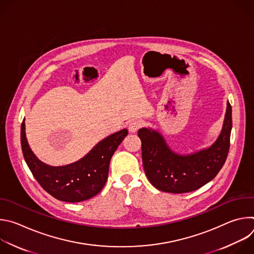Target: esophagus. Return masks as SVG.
I'll return each mask as SVG.
<instances>
[{"label":"esophagus","instance_id":"obj_1","mask_svg":"<svg viewBox=\"0 0 254 254\" xmlns=\"http://www.w3.org/2000/svg\"><path fill=\"white\" fill-rule=\"evenodd\" d=\"M143 125L142 121L140 120H133L131 122H129V124L127 125V128L130 132H135L138 130L139 127H141Z\"/></svg>","mask_w":254,"mask_h":254}]
</instances>
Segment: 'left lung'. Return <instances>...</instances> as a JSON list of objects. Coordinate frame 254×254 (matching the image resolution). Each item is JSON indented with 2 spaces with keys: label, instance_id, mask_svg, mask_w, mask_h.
Here are the masks:
<instances>
[{
  "label": "left lung",
  "instance_id": "obj_1",
  "mask_svg": "<svg viewBox=\"0 0 254 254\" xmlns=\"http://www.w3.org/2000/svg\"><path fill=\"white\" fill-rule=\"evenodd\" d=\"M232 108L227 101L222 129L208 148L191 154L174 152L164 135L151 127L138 129L144 173L151 184L168 193L195 191L213 180L223 167L230 146Z\"/></svg>",
  "mask_w": 254,
  "mask_h": 254
}]
</instances>
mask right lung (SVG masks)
I'll use <instances>...</instances> for the list:
<instances>
[{"label":"right lung","instance_id":"add662e5","mask_svg":"<svg viewBox=\"0 0 254 254\" xmlns=\"http://www.w3.org/2000/svg\"><path fill=\"white\" fill-rule=\"evenodd\" d=\"M124 128L106 136L80 160L65 166H50L32 152L25 132V119L21 126V146L24 159L34 178L54 198L64 202H81L97 195L106 183L113 155L127 135Z\"/></svg>","mask_w":254,"mask_h":254}]
</instances>
